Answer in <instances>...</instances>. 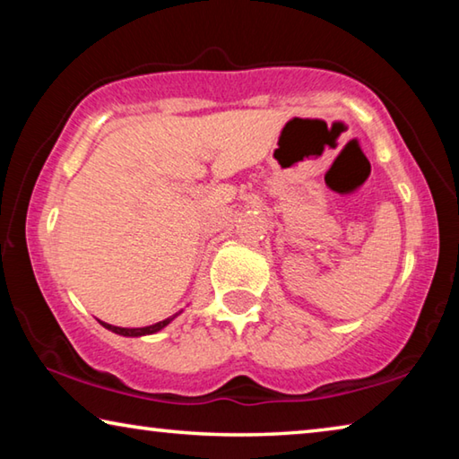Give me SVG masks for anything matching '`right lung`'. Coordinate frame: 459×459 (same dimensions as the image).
Here are the masks:
<instances>
[{"label":"right lung","instance_id":"1","mask_svg":"<svg viewBox=\"0 0 459 459\" xmlns=\"http://www.w3.org/2000/svg\"><path fill=\"white\" fill-rule=\"evenodd\" d=\"M178 315H181V310L176 312L173 316L165 318V321H159V323L149 325V326H141V329H126V326H114V325H108V323H101V321H100V325L104 326V329L116 333V334H122V337H144V334H152V333H159L161 329H165V326L169 325Z\"/></svg>","mask_w":459,"mask_h":459}]
</instances>
